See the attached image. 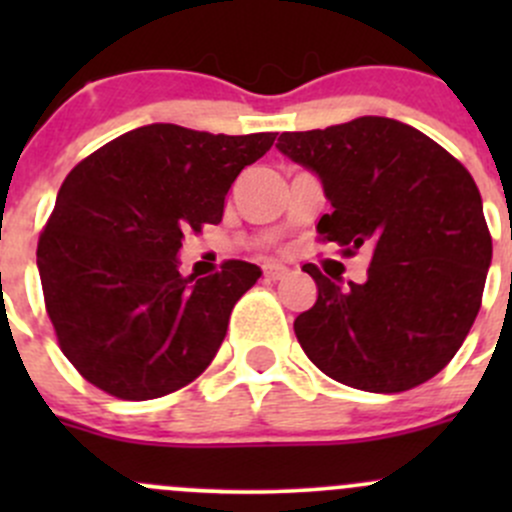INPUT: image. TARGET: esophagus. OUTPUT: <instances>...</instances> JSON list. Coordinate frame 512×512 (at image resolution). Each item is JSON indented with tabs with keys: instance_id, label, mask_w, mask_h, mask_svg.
<instances>
[{
	"instance_id": "1",
	"label": "esophagus",
	"mask_w": 512,
	"mask_h": 512,
	"mask_svg": "<svg viewBox=\"0 0 512 512\" xmlns=\"http://www.w3.org/2000/svg\"><path fill=\"white\" fill-rule=\"evenodd\" d=\"M289 275V267L282 265V262H267L265 265V277L267 280H282V277Z\"/></svg>"
}]
</instances>
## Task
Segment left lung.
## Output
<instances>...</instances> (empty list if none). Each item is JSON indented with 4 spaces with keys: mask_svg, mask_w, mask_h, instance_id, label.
Wrapping results in <instances>:
<instances>
[{
    "mask_svg": "<svg viewBox=\"0 0 512 512\" xmlns=\"http://www.w3.org/2000/svg\"><path fill=\"white\" fill-rule=\"evenodd\" d=\"M282 156L319 178L332 213L322 240L371 247L361 285L302 270L317 302L294 334L339 384L399 394L433 379L471 332L493 260L483 200L466 168L414 126L361 116L324 131L282 133Z\"/></svg>",
    "mask_w": 512,
    "mask_h": 512,
    "instance_id": "left-lung-1",
    "label": "left lung"
}]
</instances>
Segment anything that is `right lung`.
<instances>
[{
    "label": "right lung",
    "mask_w": 512,
    "mask_h": 512,
    "mask_svg": "<svg viewBox=\"0 0 512 512\" xmlns=\"http://www.w3.org/2000/svg\"><path fill=\"white\" fill-rule=\"evenodd\" d=\"M275 133L225 136L151 123L81 160L36 247L46 312L86 381L128 401L158 399L205 371L230 312L262 270L183 277L188 232L223 220L225 195Z\"/></svg>",
    "instance_id": "right-lung-1"
}]
</instances>
